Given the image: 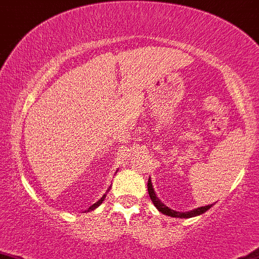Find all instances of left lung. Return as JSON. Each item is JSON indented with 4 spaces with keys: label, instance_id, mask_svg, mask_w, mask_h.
I'll use <instances>...</instances> for the list:
<instances>
[{
    "label": "left lung",
    "instance_id": "obj_1",
    "mask_svg": "<svg viewBox=\"0 0 259 259\" xmlns=\"http://www.w3.org/2000/svg\"><path fill=\"white\" fill-rule=\"evenodd\" d=\"M147 187H148V193H150V197H151V200H152L153 205H155L156 208L161 211L162 214H166V215H169V217H176V218H191V217H195V215H199V214L205 213V211L208 210V209L211 208V205H206V206H200V208L193 209V210H191V211H186V213H181V211L171 210V209H169L167 206H165V205L162 204L160 200H158V197L156 196L151 179H148Z\"/></svg>",
    "mask_w": 259,
    "mask_h": 259
}]
</instances>
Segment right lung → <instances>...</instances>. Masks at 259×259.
Returning <instances> with one entry per match:
<instances>
[{
    "label": "right lung",
    "instance_id": "1",
    "mask_svg": "<svg viewBox=\"0 0 259 259\" xmlns=\"http://www.w3.org/2000/svg\"><path fill=\"white\" fill-rule=\"evenodd\" d=\"M108 191H109V190H108ZM104 199H106V195H103V197H102V199L99 200V201H98V202H95V204H93L92 206H90V208L88 209V211H89V210H94V209L97 208V206H99V205H101L102 202H103V200H104Z\"/></svg>",
    "mask_w": 259,
    "mask_h": 259
}]
</instances>
